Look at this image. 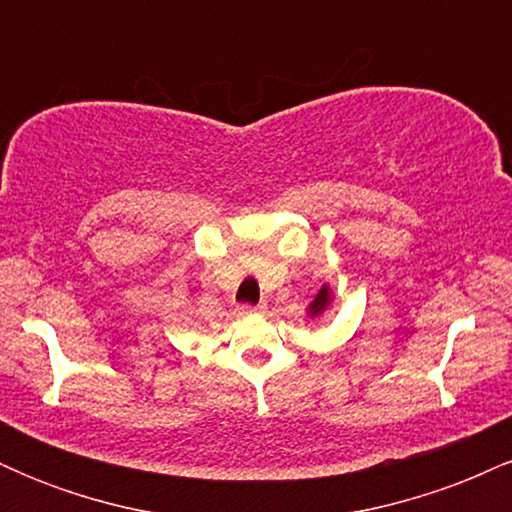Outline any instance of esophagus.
Wrapping results in <instances>:
<instances>
[{
	"mask_svg": "<svg viewBox=\"0 0 512 512\" xmlns=\"http://www.w3.org/2000/svg\"><path fill=\"white\" fill-rule=\"evenodd\" d=\"M262 310H264L262 303H260V305L243 303V305H240V308H238V313H240V315H252V313H262Z\"/></svg>",
	"mask_w": 512,
	"mask_h": 512,
	"instance_id": "1",
	"label": "esophagus"
}]
</instances>
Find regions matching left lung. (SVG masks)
I'll list each match as a JSON object with an SVG mask.
<instances>
[{"label":"left lung","instance_id":"obj_1","mask_svg":"<svg viewBox=\"0 0 512 512\" xmlns=\"http://www.w3.org/2000/svg\"><path fill=\"white\" fill-rule=\"evenodd\" d=\"M330 301H332V293H330V286H322L320 291H317V296H315V301L310 303V308H308V313L310 315H322L327 310V305H330Z\"/></svg>","mask_w":512,"mask_h":512}]
</instances>
